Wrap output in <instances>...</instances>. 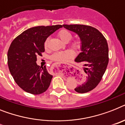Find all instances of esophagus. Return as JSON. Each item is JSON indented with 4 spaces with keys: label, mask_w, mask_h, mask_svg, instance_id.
I'll list each match as a JSON object with an SVG mask.
<instances>
[{
    "label": "esophagus",
    "mask_w": 125,
    "mask_h": 125,
    "mask_svg": "<svg viewBox=\"0 0 125 125\" xmlns=\"http://www.w3.org/2000/svg\"><path fill=\"white\" fill-rule=\"evenodd\" d=\"M58 65H63V66H65V67H72V66H70V65H63V64H61V63H58Z\"/></svg>",
    "instance_id": "esophagus-1"
}]
</instances>
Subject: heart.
<instances>
[{
	"label": "heart",
	"mask_w": 125,
	"mask_h": 125,
	"mask_svg": "<svg viewBox=\"0 0 125 125\" xmlns=\"http://www.w3.org/2000/svg\"><path fill=\"white\" fill-rule=\"evenodd\" d=\"M58 36L64 42H69L73 38V34H72V33L69 31L67 30V29L61 30L58 33ZM48 42L49 38H47L45 43H44V47H45V48L47 47ZM71 45L74 48L78 49L81 47L82 43H81V41L79 40H75L72 42ZM74 54L73 51L71 50L65 51H61V52H57L54 53L51 56V59L52 60L57 61V62H67L69 60L73 58L74 57Z\"/></svg>",
	"instance_id": "b5f03b06"
}]
</instances>
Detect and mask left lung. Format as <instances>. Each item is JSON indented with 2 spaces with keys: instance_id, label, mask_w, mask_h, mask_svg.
I'll use <instances>...</instances> for the list:
<instances>
[{
  "instance_id": "left-lung-1",
  "label": "left lung",
  "mask_w": 125,
  "mask_h": 125,
  "mask_svg": "<svg viewBox=\"0 0 125 125\" xmlns=\"http://www.w3.org/2000/svg\"><path fill=\"white\" fill-rule=\"evenodd\" d=\"M65 29L76 33L81 40V52L75 62H85V77L83 83L74 89L78 93L92 91L102 79L108 63V47L106 38L98 29L85 25H63ZM82 79V78H81Z\"/></svg>"
}]
</instances>
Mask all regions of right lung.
Masks as SVG:
<instances>
[{
    "label": "right lung",
    "instance_id": "1",
    "mask_svg": "<svg viewBox=\"0 0 125 125\" xmlns=\"http://www.w3.org/2000/svg\"><path fill=\"white\" fill-rule=\"evenodd\" d=\"M62 25L36 26L27 29L13 40L8 52L10 73L17 84L24 91L40 94L47 90L52 76L45 66L36 64V56L45 51L44 43Z\"/></svg>",
    "mask_w": 125,
    "mask_h": 125
}]
</instances>
